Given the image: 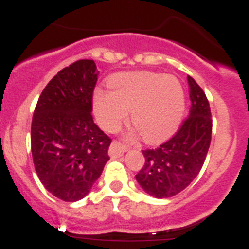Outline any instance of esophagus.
Segmentation results:
<instances>
[{
    "mask_svg": "<svg viewBox=\"0 0 249 249\" xmlns=\"http://www.w3.org/2000/svg\"><path fill=\"white\" fill-rule=\"evenodd\" d=\"M127 151V148L124 146L117 142V141H113L109 146L108 149V155L111 156V158H118L121 156H123V153Z\"/></svg>",
    "mask_w": 249,
    "mask_h": 249,
    "instance_id": "34e87169",
    "label": "esophagus"
}]
</instances>
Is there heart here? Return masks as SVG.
Returning <instances> with one entry per match:
<instances>
[{"label": "heart", "mask_w": 249, "mask_h": 249, "mask_svg": "<svg viewBox=\"0 0 249 249\" xmlns=\"http://www.w3.org/2000/svg\"><path fill=\"white\" fill-rule=\"evenodd\" d=\"M111 91L96 89L93 112L98 124L114 131L131 113V123L146 142L167 140L177 131L186 109L181 82L171 74L129 72L112 76Z\"/></svg>", "instance_id": "heart-1"}]
</instances>
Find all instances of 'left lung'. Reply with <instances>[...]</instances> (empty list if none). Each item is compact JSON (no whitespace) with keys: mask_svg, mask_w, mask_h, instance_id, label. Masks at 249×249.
Wrapping results in <instances>:
<instances>
[{"mask_svg":"<svg viewBox=\"0 0 249 249\" xmlns=\"http://www.w3.org/2000/svg\"><path fill=\"white\" fill-rule=\"evenodd\" d=\"M191 111L179 131L156 149L143 151L144 166L136 175L142 190L155 198L173 197L190 186L206 160L212 136L210 103L188 76Z\"/></svg>","mask_w":249,"mask_h":249,"instance_id":"left-lung-1","label":"left lung"}]
</instances>
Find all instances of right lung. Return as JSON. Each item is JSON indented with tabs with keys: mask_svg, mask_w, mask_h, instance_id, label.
Listing matches in <instances>:
<instances>
[{
	"mask_svg": "<svg viewBox=\"0 0 249 249\" xmlns=\"http://www.w3.org/2000/svg\"><path fill=\"white\" fill-rule=\"evenodd\" d=\"M98 73L92 59L72 63L48 82L35 108V169L46 190L65 202L89 195L109 160L111 140L91 114Z\"/></svg>",
	"mask_w": 249,
	"mask_h": 249,
	"instance_id": "1",
	"label": "right lung"
}]
</instances>
